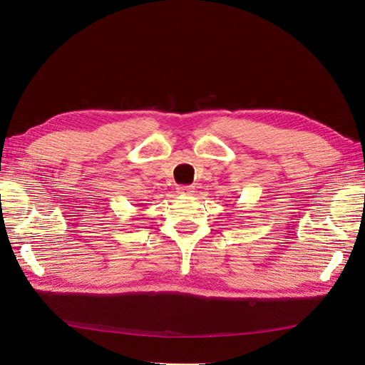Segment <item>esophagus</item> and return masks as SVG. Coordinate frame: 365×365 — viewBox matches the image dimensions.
<instances>
[{
  "mask_svg": "<svg viewBox=\"0 0 365 365\" xmlns=\"http://www.w3.org/2000/svg\"><path fill=\"white\" fill-rule=\"evenodd\" d=\"M176 192H178L180 195L189 196V195H193L195 187L193 185H178V187H176Z\"/></svg>",
  "mask_w": 365,
  "mask_h": 365,
  "instance_id": "34e87169",
  "label": "esophagus"
}]
</instances>
